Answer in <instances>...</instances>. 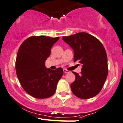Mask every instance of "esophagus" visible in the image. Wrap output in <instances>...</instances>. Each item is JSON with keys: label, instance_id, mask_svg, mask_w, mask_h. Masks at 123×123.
I'll use <instances>...</instances> for the list:
<instances>
[{"label": "esophagus", "instance_id": "esophagus-1", "mask_svg": "<svg viewBox=\"0 0 123 123\" xmlns=\"http://www.w3.org/2000/svg\"><path fill=\"white\" fill-rule=\"evenodd\" d=\"M63 72H64V73H65V74H67V73H69V70H67V69H63Z\"/></svg>", "mask_w": 123, "mask_h": 123}]
</instances>
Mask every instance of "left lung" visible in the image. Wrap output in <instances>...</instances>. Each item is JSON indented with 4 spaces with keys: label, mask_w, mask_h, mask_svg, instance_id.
I'll use <instances>...</instances> for the list:
<instances>
[{
    "label": "left lung",
    "mask_w": 123,
    "mask_h": 123,
    "mask_svg": "<svg viewBox=\"0 0 123 123\" xmlns=\"http://www.w3.org/2000/svg\"><path fill=\"white\" fill-rule=\"evenodd\" d=\"M63 40L74 50V62L82 66L80 74L72 72L75 80L70 85L72 92L80 99L93 98L102 89L108 74L107 54L103 44L86 32L63 36Z\"/></svg>",
    "instance_id": "left-lung-1"
}]
</instances>
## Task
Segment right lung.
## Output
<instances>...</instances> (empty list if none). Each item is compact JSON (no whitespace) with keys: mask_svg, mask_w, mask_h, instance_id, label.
<instances>
[{"mask_svg":"<svg viewBox=\"0 0 123 123\" xmlns=\"http://www.w3.org/2000/svg\"><path fill=\"white\" fill-rule=\"evenodd\" d=\"M59 39V37L31 36L19 48L15 62L17 75L24 91L33 98L45 99L55 93L63 70L62 68L47 69L45 62Z\"/></svg>","mask_w":123,"mask_h":123,"instance_id":"1","label":"right lung"}]
</instances>
